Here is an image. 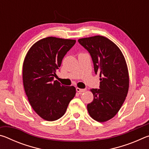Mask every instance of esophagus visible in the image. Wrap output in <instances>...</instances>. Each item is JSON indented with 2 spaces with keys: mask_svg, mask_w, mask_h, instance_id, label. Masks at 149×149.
<instances>
[{
  "mask_svg": "<svg viewBox=\"0 0 149 149\" xmlns=\"http://www.w3.org/2000/svg\"><path fill=\"white\" fill-rule=\"evenodd\" d=\"M86 89H80V88H79V87H77L76 88V91H77L79 93H84V92H85L86 91Z\"/></svg>",
  "mask_w": 149,
  "mask_h": 149,
  "instance_id": "34e87169",
  "label": "esophagus"
}]
</instances>
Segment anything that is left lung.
I'll return each instance as SVG.
<instances>
[{"instance_id":"left-lung-1","label":"left lung","mask_w":149,"mask_h":149,"mask_svg":"<svg viewBox=\"0 0 149 149\" xmlns=\"http://www.w3.org/2000/svg\"><path fill=\"white\" fill-rule=\"evenodd\" d=\"M78 42L91 56L96 74H100V89H92L93 100L87 104L93 119L104 122L112 119L122 107L129 89V72L125 59L114 42L100 35Z\"/></svg>"}]
</instances>
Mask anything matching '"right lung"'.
I'll list each match as a JSON object with an SVG mask.
<instances>
[{
	"label": "right lung",
	"instance_id": "right-lung-1",
	"mask_svg": "<svg viewBox=\"0 0 149 149\" xmlns=\"http://www.w3.org/2000/svg\"><path fill=\"white\" fill-rule=\"evenodd\" d=\"M75 42L46 37L33 45L25 57L22 70L25 92L33 109L47 121L63 116L75 95V87L64 86L54 81L63 58Z\"/></svg>",
	"mask_w": 149,
	"mask_h": 149
}]
</instances>
